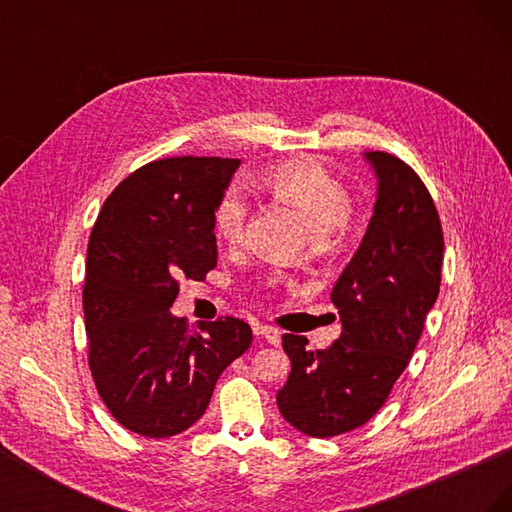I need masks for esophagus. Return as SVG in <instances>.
Here are the masks:
<instances>
[{"label": "esophagus", "instance_id": "1", "mask_svg": "<svg viewBox=\"0 0 512 512\" xmlns=\"http://www.w3.org/2000/svg\"><path fill=\"white\" fill-rule=\"evenodd\" d=\"M254 333L258 337L265 339V342L271 344V346H280V342H282V333L277 331L275 327H269V324H258V327L254 329Z\"/></svg>", "mask_w": 512, "mask_h": 512}]
</instances>
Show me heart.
Returning a JSON list of instances; mask_svg holds the SVG:
<instances>
[{
  "label": "heart",
  "mask_w": 512,
  "mask_h": 512,
  "mask_svg": "<svg viewBox=\"0 0 512 512\" xmlns=\"http://www.w3.org/2000/svg\"><path fill=\"white\" fill-rule=\"evenodd\" d=\"M260 188L301 215L318 252L342 250L359 235V220L352 213L346 185L314 160H290L269 168L260 177ZM245 222L247 198L243 190L230 188L213 213L215 235L226 243H237Z\"/></svg>",
  "instance_id": "heart-1"
}]
</instances>
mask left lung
<instances>
[{"mask_svg": "<svg viewBox=\"0 0 512 512\" xmlns=\"http://www.w3.org/2000/svg\"><path fill=\"white\" fill-rule=\"evenodd\" d=\"M378 194L359 250L333 286L342 335L327 350L286 333L290 359L277 408L312 438L365 425L404 374L440 292L444 237L425 183L399 158L367 151Z\"/></svg>", "mask_w": 512, "mask_h": 512, "instance_id": "1", "label": "left lung"}]
</instances>
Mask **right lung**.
I'll return each mask as SVG.
<instances>
[{
  "mask_svg": "<svg viewBox=\"0 0 512 512\" xmlns=\"http://www.w3.org/2000/svg\"><path fill=\"white\" fill-rule=\"evenodd\" d=\"M230 158L145 164L106 198L89 237L83 288L89 369L117 423L170 438L205 414L252 329L220 318L190 333L170 314L181 280L218 265L213 213L239 168Z\"/></svg>",
  "mask_w": 512,
  "mask_h": 512,
  "instance_id": "add662e5",
  "label": "right lung"
}]
</instances>
